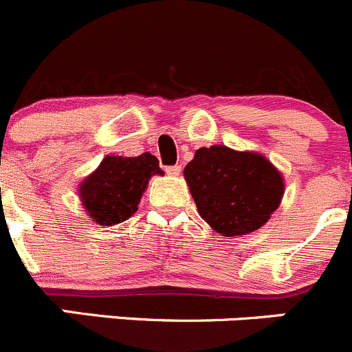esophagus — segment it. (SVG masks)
Here are the masks:
<instances>
[{
    "label": "esophagus",
    "instance_id": "obj_1",
    "mask_svg": "<svg viewBox=\"0 0 352 352\" xmlns=\"http://www.w3.org/2000/svg\"><path fill=\"white\" fill-rule=\"evenodd\" d=\"M166 173L169 174V176H179V174H182V166H179V164H176V166H167Z\"/></svg>",
    "mask_w": 352,
    "mask_h": 352
}]
</instances>
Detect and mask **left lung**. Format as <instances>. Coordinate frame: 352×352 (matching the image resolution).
<instances>
[{
    "label": "left lung",
    "instance_id": "left-lung-1",
    "mask_svg": "<svg viewBox=\"0 0 352 352\" xmlns=\"http://www.w3.org/2000/svg\"><path fill=\"white\" fill-rule=\"evenodd\" d=\"M185 179L200 216L224 236L259 230L283 197V179L270 160L223 145L197 150Z\"/></svg>",
    "mask_w": 352,
    "mask_h": 352
}]
</instances>
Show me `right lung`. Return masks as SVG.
<instances>
[{"label":"right lung","mask_w":352,"mask_h":352,"mask_svg":"<svg viewBox=\"0 0 352 352\" xmlns=\"http://www.w3.org/2000/svg\"><path fill=\"white\" fill-rule=\"evenodd\" d=\"M153 174H162L159 160L145 152L138 157L107 155L81 185V197L93 221L102 226L122 223L138 210L140 199Z\"/></svg>","instance_id":"right-lung-1"}]
</instances>
